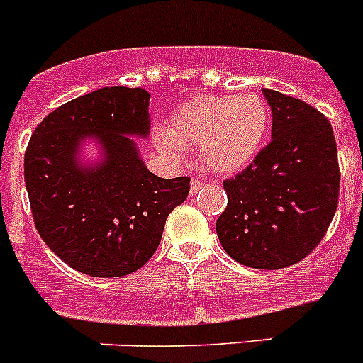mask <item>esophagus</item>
Here are the masks:
<instances>
[{
  "label": "esophagus",
  "mask_w": 363,
  "mask_h": 363,
  "mask_svg": "<svg viewBox=\"0 0 363 363\" xmlns=\"http://www.w3.org/2000/svg\"><path fill=\"white\" fill-rule=\"evenodd\" d=\"M201 187H203V184H201L200 179L192 178V182H191V194H196V192L200 191Z\"/></svg>",
  "instance_id": "esophagus-1"
}]
</instances>
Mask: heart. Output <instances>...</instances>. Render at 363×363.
Returning <instances> with one entry per match:
<instances>
[{
  "instance_id": "b5f03b06",
  "label": "heart",
  "mask_w": 363,
  "mask_h": 363,
  "mask_svg": "<svg viewBox=\"0 0 363 363\" xmlns=\"http://www.w3.org/2000/svg\"><path fill=\"white\" fill-rule=\"evenodd\" d=\"M271 108L258 94L196 96L176 107L156 136L165 156L178 160L185 147L200 143L203 169L218 176L245 171L264 147Z\"/></svg>"
}]
</instances>
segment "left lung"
I'll use <instances>...</instances> for the list:
<instances>
[{"mask_svg": "<svg viewBox=\"0 0 363 363\" xmlns=\"http://www.w3.org/2000/svg\"><path fill=\"white\" fill-rule=\"evenodd\" d=\"M264 96L272 140L245 171L223 182L229 203L216 233L238 264L274 271L298 264L322 242L338 207L340 169L322 112L271 89Z\"/></svg>", "mask_w": 363, "mask_h": 363, "instance_id": "left-lung-1", "label": "left lung"}]
</instances>
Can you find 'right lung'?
<instances>
[{
	"label": "right lung",
	"instance_id": "right-lung-1",
	"mask_svg": "<svg viewBox=\"0 0 363 363\" xmlns=\"http://www.w3.org/2000/svg\"><path fill=\"white\" fill-rule=\"evenodd\" d=\"M149 99L143 89L104 86L50 112L28 142L25 185L38 233L89 277L143 267L191 189L187 176L158 178L140 156L134 138L150 133ZM86 139L102 152L92 166L81 162Z\"/></svg>",
	"mask_w": 363,
	"mask_h": 363
}]
</instances>
